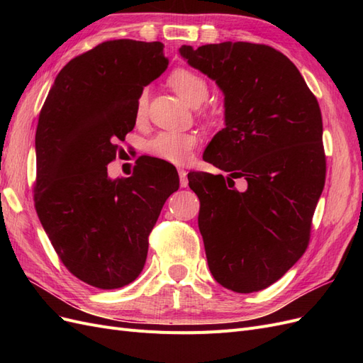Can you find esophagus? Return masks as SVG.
<instances>
[{"label":"esophagus","mask_w":363,"mask_h":363,"mask_svg":"<svg viewBox=\"0 0 363 363\" xmlns=\"http://www.w3.org/2000/svg\"><path fill=\"white\" fill-rule=\"evenodd\" d=\"M179 177H180V186H182V188H186V186H188V183H189L188 172H186L184 169H179Z\"/></svg>","instance_id":"obj_1"}]
</instances>
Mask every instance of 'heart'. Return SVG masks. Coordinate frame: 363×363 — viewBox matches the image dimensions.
I'll return each mask as SVG.
<instances>
[{
	"mask_svg": "<svg viewBox=\"0 0 363 363\" xmlns=\"http://www.w3.org/2000/svg\"><path fill=\"white\" fill-rule=\"evenodd\" d=\"M169 84L179 96L192 107H199L208 96V87L201 75L188 69H177L169 75ZM147 106V91H142L138 98L136 112L142 115ZM196 145V136L180 131H159L147 142V151L159 160L183 164L189 162L194 148Z\"/></svg>",
	"mask_w": 363,
	"mask_h": 363,
	"instance_id": "obj_1",
	"label": "heart"
}]
</instances>
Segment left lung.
Wrapping results in <instances>:
<instances>
[{
	"mask_svg": "<svg viewBox=\"0 0 363 363\" xmlns=\"http://www.w3.org/2000/svg\"><path fill=\"white\" fill-rule=\"evenodd\" d=\"M180 56L224 94V124L203 159L221 174L191 172L213 279L250 294L284 276L309 244L325 182L320 104L295 65L268 45L211 43ZM244 177L239 193L235 178Z\"/></svg>",
	"mask_w": 363,
	"mask_h": 363,
	"instance_id": "left-lung-1",
	"label": "left lung"
}]
</instances>
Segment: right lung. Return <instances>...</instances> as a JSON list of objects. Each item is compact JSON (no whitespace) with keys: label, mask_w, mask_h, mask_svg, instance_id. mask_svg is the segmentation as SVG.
Masks as SVG:
<instances>
[{"label":"right lung","mask_w":363,"mask_h":363,"mask_svg":"<svg viewBox=\"0 0 363 363\" xmlns=\"http://www.w3.org/2000/svg\"><path fill=\"white\" fill-rule=\"evenodd\" d=\"M162 42L107 40L57 74L36 130L35 204L63 265L100 289H116L144 269L148 236L179 189L171 163L138 160L111 179L116 140L136 124L138 98L168 68Z\"/></svg>","instance_id":"right-lung-1"}]
</instances>
